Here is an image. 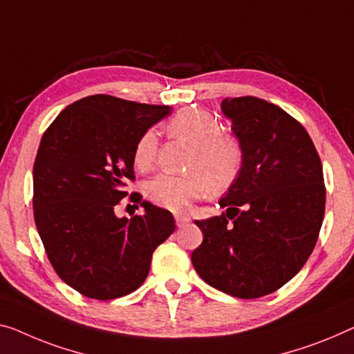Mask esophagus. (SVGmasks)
<instances>
[{"label":"esophagus","mask_w":354,"mask_h":354,"mask_svg":"<svg viewBox=\"0 0 354 354\" xmlns=\"http://www.w3.org/2000/svg\"><path fill=\"white\" fill-rule=\"evenodd\" d=\"M175 221H176V225L178 227H181V225H184V224H187L189 221H191V218H189L187 214H183V213H178V214H175Z\"/></svg>","instance_id":"1"}]
</instances>
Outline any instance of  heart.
Here are the masks:
<instances>
[{
  "label": "heart",
  "mask_w": 354,
  "mask_h": 354,
  "mask_svg": "<svg viewBox=\"0 0 354 354\" xmlns=\"http://www.w3.org/2000/svg\"><path fill=\"white\" fill-rule=\"evenodd\" d=\"M168 133L191 143L186 175H159L146 184V195L152 203L171 211H183L192 200L202 197L209 189L223 192L240 175L243 147L239 138L225 131L208 113L200 109H183L167 125ZM157 156V136L145 131L135 146L133 163L140 171L151 170Z\"/></svg>",
  "instance_id": "heart-1"
}]
</instances>
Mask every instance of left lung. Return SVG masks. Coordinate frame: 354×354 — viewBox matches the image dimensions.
<instances>
[{"instance_id": "8db88e82", "label": "left lung", "mask_w": 354, "mask_h": 354, "mask_svg": "<svg viewBox=\"0 0 354 354\" xmlns=\"http://www.w3.org/2000/svg\"><path fill=\"white\" fill-rule=\"evenodd\" d=\"M221 111L243 147L223 216L195 221L203 241L191 261L209 286L239 299L275 292L312 254L324 218L323 165L307 130L257 97L224 98Z\"/></svg>"}]
</instances>
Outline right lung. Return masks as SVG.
Returning <instances> with one entry per match:
<instances>
[{
    "label": "right lung",
    "instance_id": "add662e5",
    "mask_svg": "<svg viewBox=\"0 0 354 354\" xmlns=\"http://www.w3.org/2000/svg\"><path fill=\"white\" fill-rule=\"evenodd\" d=\"M170 106L92 95L66 106L44 131L33 167V209L47 257L68 286L91 299L133 292L175 218L138 194L145 214L118 218L114 207L135 179L140 136Z\"/></svg>",
    "mask_w": 354,
    "mask_h": 354
}]
</instances>
